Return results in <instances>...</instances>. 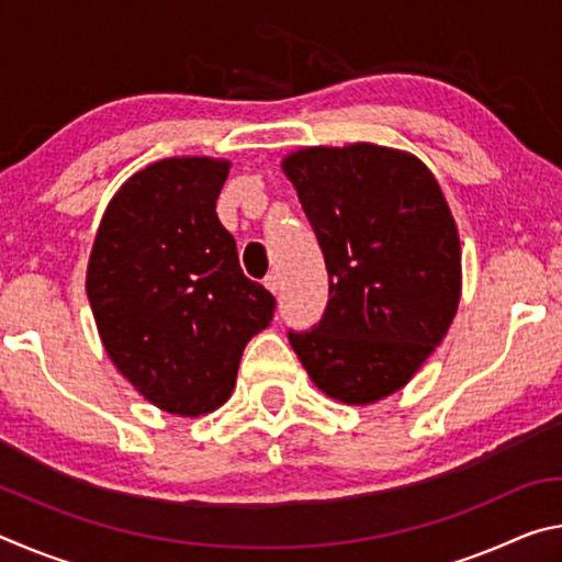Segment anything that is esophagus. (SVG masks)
<instances>
[{
    "label": "esophagus",
    "instance_id": "obj_1",
    "mask_svg": "<svg viewBox=\"0 0 562 562\" xmlns=\"http://www.w3.org/2000/svg\"><path fill=\"white\" fill-rule=\"evenodd\" d=\"M265 288H268L272 294H278L280 292V278L274 272H270L268 278H265Z\"/></svg>",
    "mask_w": 562,
    "mask_h": 562
}]
</instances>
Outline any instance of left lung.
Listing matches in <instances>:
<instances>
[{"label": "left lung", "mask_w": 562, "mask_h": 562, "mask_svg": "<svg viewBox=\"0 0 562 562\" xmlns=\"http://www.w3.org/2000/svg\"><path fill=\"white\" fill-rule=\"evenodd\" d=\"M282 168L329 274L325 315L290 329V345L331 398L376 402L416 374L459 307L449 205L429 168L394 148H302Z\"/></svg>", "instance_id": "obj_1"}]
</instances>
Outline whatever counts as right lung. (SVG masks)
Returning a JSON list of instances; mask_svg holds the SVG:
<instances>
[{"instance_id": "add662e5", "label": "right lung", "mask_w": 562, "mask_h": 562, "mask_svg": "<svg viewBox=\"0 0 562 562\" xmlns=\"http://www.w3.org/2000/svg\"><path fill=\"white\" fill-rule=\"evenodd\" d=\"M227 168L166 158L128 178L89 260L87 292L111 361L150 404L180 416L231 396L245 345L274 312L217 221Z\"/></svg>"}]
</instances>
